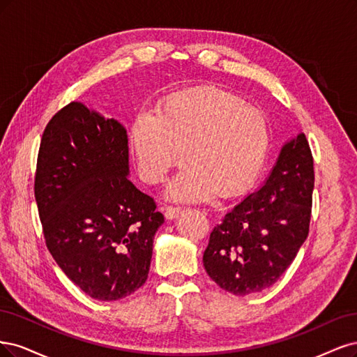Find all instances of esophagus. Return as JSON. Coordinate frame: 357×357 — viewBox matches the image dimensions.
<instances>
[{
	"instance_id": "1",
	"label": "esophagus",
	"mask_w": 357,
	"mask_h": 357,
	"mask_svg": "<svg viewBox=\"0 0 357 357\" xmlns=\"http://www.w3.org/2000/svg\"><path fill=\"white\" fill-rule=\"evenodd\" d=\"M182 212L181 208H175V206H167L165 209V216L166 220H175V218L179 216V213Z\"/></svg>"
}]
</instances>
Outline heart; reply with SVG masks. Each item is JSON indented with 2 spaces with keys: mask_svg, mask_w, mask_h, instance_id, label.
<instances>
[{
  "mask_svg": "<svg viewBox=\"0 0 357 357\" xmlns=\"http://www.w3.org/2000/svg\"><path fill=\"white\" fill-rule=\"evenodd\" d=\"M130 148L139 175L160 182L185 158L190 165L172 179L167 197L228 199L246 191L267 155L270 132L264 114L218 87H195L166 96L155 112L144 111L130 126Z\"/></svg>",
  "mask_w": 357,
  "mask_h": 357,
  "instance_id": "b5f03b06",
  "label": "heart"
}]
</instances>
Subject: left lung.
I'll use <instances>...</instances> for the list:
<instances>
[{
	"mask_svg": "<svg viewBox=\"0 0 357 357\" xmlns=\"http://www.w3.org/2000/svg\"><path fill=\"white\" fill-rule=\"evenodd\" d=\"M314 188L307 137L287 141L264 185L229 211L203 254L209 278L243 296L278 282L308 236Z\"/></svg>",
	"mask_w": 357,
	"mask_h": 357,
	"instance_id": "left-lung-1",
	"label": "left lung"
}]
</instances>
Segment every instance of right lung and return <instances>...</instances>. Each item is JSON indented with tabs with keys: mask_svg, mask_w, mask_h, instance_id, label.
Listing matches in <instances>:
<instances>
[{
	"mask_svg": "<svg viewBox=\"0 0 357 357\" xmlns=\"http://www.w3.org/2000/svg\"><path fill=\"white\" fill-rule=\"evenodd\" d=\"M129 176L128 132L71 102L45 126L36 200L45 245L79 289L117 301L145 283L165 216Z\"/></svg>",
	"mask_w": 357,
	"mask_h": 357,
	"instance_id": "right-lung-1",
	"label": "right lung"
}]
</instances>
